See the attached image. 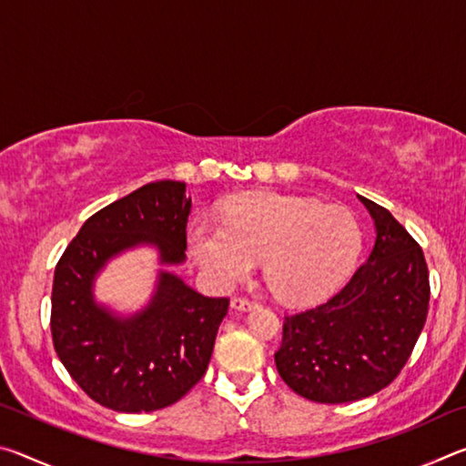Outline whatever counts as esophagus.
I'll return each instance as SVG.
<instances>
[{
	"label": "esophagus",
	"instance_id": "esophagus-1",
	"mask_svg": "<svg viewBox=\"0 0 466 466\" xmlns=\"http://www.w3.org/2000/svg\"><path fill=\"white\" fill-rule=\"evenodd\" d=\"M257 302L255 299H250V298H234L232 299V309L234 310H240V312H248V310H252V309H257Z\"/></svg>",
	"mask_w": 466,
	"mask_h": 466
}]
</instances>
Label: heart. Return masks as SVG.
Wrapping results in <instances>:
<instances>
[{
  "label": "heart",
  "instance_id": "obj_1",
  "mask_svg": "<svg viewBox=\"0 0 466 466\" xmlns=\"http://www.w3.org/2000/svg\"><path fill=\"white\" fill-rule=\"evenodd\" d=\"M360 247V226L345 208L275 193L242 195L224 224L197 219L188 230V250L211 286L232 289L263 258L267 286L291 304L330 294Z\"/></svg>",
  "mask_w": 466,
  "mask_h": 466
}]
</instances>
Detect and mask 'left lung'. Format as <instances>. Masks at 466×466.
Segmentation results:
<instances>
[{"label":"left lung","instance_id":"left-lung-1","mask_svg":"<svg viewBox=\"0 0 466 466\" xmlns=\"http://www.w3.org/2000/svg\"><path fill=\"white\" fill-rule=\"evenodd\" d=\"M376 240L343 289L283 320L275 366L314 403H351L389 386L407 364L428 319L430 275L420 244L389 209L360 197Z\"/></svg>","mask_w":466,"mask_h":466}]
</instances>
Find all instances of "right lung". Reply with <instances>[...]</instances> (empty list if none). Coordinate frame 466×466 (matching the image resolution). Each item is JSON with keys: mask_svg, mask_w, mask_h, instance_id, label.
I'll list each match as a JSON object with an SVG mask.
<instances>
[{"mask_svg": "<svg viewBox=\"0 0 466 466\" xmlns=\"http://www.w3.org/2000/svg\"><path fill=\"white\" fill-rule=\"evenodd\" d=\"M191 197L178 180L144 185L96 211L63 252L53 278L51 335L69 376L102 407L121 413L164 409L201 380L228 298H208L178 275L157 273L144 310L119 317L94 299V279L110 258L139 244L180 265Z\"/></svg>", "mask_w": 466, "mask_h": 466, "instance_id": "1", "label": "right lung"}]
</instances>
